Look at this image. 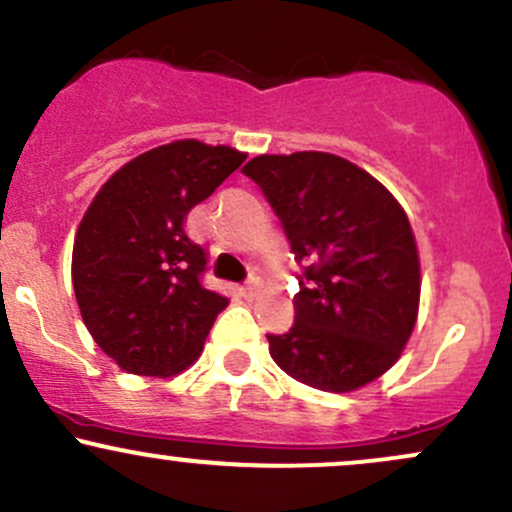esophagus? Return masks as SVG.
<instances>
[{
  "instance_id": "1",
  "label": "esophagus",
  "mask_w": 512,
  "mask_h": 512,
  "mask_svg": "<svg viewBox=\"0 0 512 512\" xmlns=\"http://www.w3.org/2000/svg\"><path fill=\"white\" fill-rule=\"evenodd\" d=\"M260 289H262V284H260V279H255V276H252V279L248 281V284L243 286V289H240V293H243L245 298H255L257 293H260Z\"/></svg>"
}]
</instances>
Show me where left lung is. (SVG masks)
I'll list each match as a JSON object with an SVG mask.
<instances>
[{"label": "left lung", "instance_id": "8db88e82", "mask_svg": "<svg viewBox=\"0 0 512 512\" xmlns=\"http://www.w3.org/2000/svg\"><path fill=\"white\" fill-rule=\"evenodd\" d=\"M243 173L303 264L296 322L267 334L276 366L325 392L373 383L402 356L419 315V250L404 209L373 175L325 151L264 154Z\"/></svg>", "mask_w": 512, "mask_h": 512}]
</instances>
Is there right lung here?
<instances>
[{"mask_svg": "<svg viewBox=\"0 0 512 512\" xmlns=\"http://www.w3.org/2000/svg\"><path fill=\"white\" fill-rule=\"evenodd\" d=\"M245 158L197 139L156 146L110 175L86 209L72 252L76 303L93 342L127 373L170 378L202 354L228 298L204 289L207 252L185 219Z\"/></svg>", "mask_w": 512, "mask_h": 512, "instance_id": "add662e5", "label": "right lung"}]
</instances>
